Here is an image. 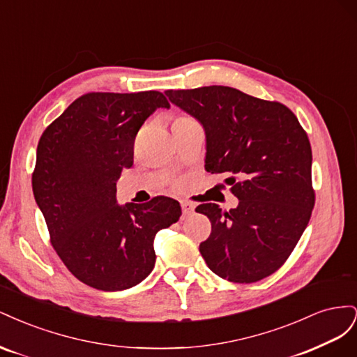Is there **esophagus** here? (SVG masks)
<instances>
[{
    "mask_svg": "<svg viewBox=\"0 0 357 357\" xmlns=\"http://www.w3.org/2000/svg\"><path fill=\"white\" fill-rule=\"evenodd\" d=\"M181 210H183V215H190L193 211H195V207L189 202H181Z\"/></svg>",
    "mask_w": 357,
    "mask_h": 357,
    "instance_id": "esophagus-1",
    "label": "esophagus"
}]
</instances>
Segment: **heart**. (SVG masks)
I'll return each instance as SVG.
<instances>
[{"instance_id":"b5f03b06","label":"heart","mask_w":357,"mask_h":357,"mask_svg":"<svg viewBox=\"0 0 357 357\" xmlns=\"http://www.w3.org/2000/svg\"><path fill=\"white\" fill-rule=\"evenodd\" d=\"M181 119H186V117H181Z\"/></svg>"}]
</instances>
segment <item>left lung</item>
<instances>
[{"label": "left lung", "mask_w": 357, "mask_h": 357, "mask_svg": "<svg viewBox=\"0 0 357 357\" xmlns=\"http://www.w3.org/2000/svg\"><path fill=\"white\" fill-rule=\"evenodd\" d=\"M165 95L202 125L205 171L229 176L226 185L240 201L226 213L218 204L197 207L211 222L210 236L199 244L205 264L235 283L271 275L295 248L314 207L305 131L286 105L229 86Z\"/></svg>", "instance_id": "1"}]
</instances>
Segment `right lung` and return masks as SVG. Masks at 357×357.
Here are the masks:
<instances>
[{"label":"right lung","mask_w":357,"mask_h":357,"mask_svg":"<svg viewBox=\"0 0 357 357\" xmlns=\"http://www.w3.org/2000/svg\"><path fill=\"white\" fill-rule=\"evenodd\" d=\"M169 109L164 93H86L43 132L32 190L62 262L93 289L134 287L152 273L155 235L176 223L180 204L167 197L119 205L116 183L134 162L146 119Z\"/></svg>","instance_id":"1"}]
</instances>
